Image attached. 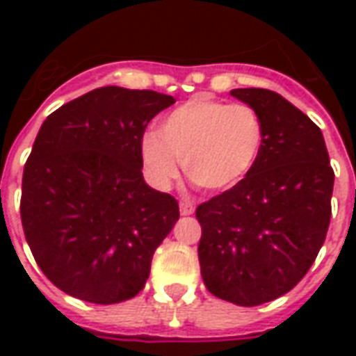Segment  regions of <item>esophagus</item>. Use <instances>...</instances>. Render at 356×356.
Here are the masks:
<instances>
[{"mask_svg": "<svg viewBox=\"0 0 356 356\" xmlns=\"http://www.w3.org/2000/svg\"><path fill=\"white\" fill-rule=\"evenodd\" d=\"M179 209H181V216H193L194 213V206L191 202H181Z\"/></svg>", "mask_w": 356, "mask_h": 356, "instance_id": "esophagus-1", "label": "esophagus"}]
</instances>
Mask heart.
<instances>
[{
    "label": "heart",
    "instance_id": "1",
    "mask_svg": "<svg viewBox=\"0 0 356 356\" xmlns=\"http://www.w3.org/2000/svg\"><path fill=\"white\" fill-rule=\"evenodd\" d=\"M265 145L261 116L248 104L193 97L163 118L158 131L140 139L148 179L168 188L179 173L204 193H225L254 170Z\"/></svg>",
    "mask_w": 356,
    "mask_h": 356
}]
</instances>
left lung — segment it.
I'll list each match as a JSON object with an SVG mask.
<instances>
[{"label":"left lung","instance_id":"8db88e82","mask_svg":"<svg viewBox=\"0 0 356 356\" xmlns=\"http://www.w3.org/2000/svg\"><path fill=\"white\" fill-rule=\"evenodd\" d=\"M257 110L265 145L238 185L196 208L198 259L216 298L254 307L280 298L307 275L330 217L334 170L318 125L282 95L232 89Z\"/></svg>","mask_w":356,"mask_h":356}]
</instances>
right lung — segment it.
<instances>
[{"instance_id": "obj_1", "label": "right lung", "mask_w": 356, "mask_h": 356, "mask_svg": "<svg viewBox=\"0 0 356 356\" xmlns=\"http://www.w3.org/2000/svg\"><path fill=\"white\" fill-rule=\"evenodd\" d=\"M173 102L106 86L63 104L40 127L22 173L20 219L35 263L68 296L112 305L145 288L179 204L145 183L140 139Z\"/></svg>"}]
</instances>
